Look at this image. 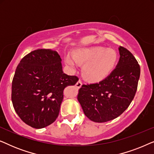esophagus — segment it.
<instances>
[{
	"label": "esophagus",
	"mask_w": 154,
	"mask_h": 154,
	"mask_svg": "<svg viewBox=\"0 0 154 154\" xmlns=\"http://www.w3.org/2000/svg\"><path fill=\"white\" fill-rule=\"evenodd\" d=\"M75 86H76V88H80L81 87V86H82V82H81V80H79V81L77 82L76 84H75Z\"/></svg>",
	"instance_id": "1"
}]
</instances>
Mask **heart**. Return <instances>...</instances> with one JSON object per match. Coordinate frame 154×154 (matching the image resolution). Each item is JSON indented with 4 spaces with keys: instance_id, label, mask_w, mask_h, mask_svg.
<instances>
[{
    "instance_id": "1",
    "label": "heart",
    "mask_w": 154,
    "mask_h": 154,
    "mask_svg": "<svg viewBox=\"0 0 154 154\" xmlns=\"http://www.w3.org/2000/svg\"><path fill=\"white\" fill-rule=\"evenodd\" d=\"M72 57L68 55L65 62L73 71L76 70L78 63L83 64L82 75L90 83L104 81L114 70L118 62L117 52L104 47H90L79 49Z\"/></svg>"
}]
</instances>
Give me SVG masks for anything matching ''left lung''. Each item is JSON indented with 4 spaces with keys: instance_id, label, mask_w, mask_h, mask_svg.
<instances>
[{
    "instance_id": "8db88e82",
    "label": "left lung",
    "mask_w": 154,
    "mask_h": 154,
    "mask_svg": "<svg viewBox=\"0 0 154 154\" xmlns=\"http://www.w3.org/2000/svg\"><path fill=\"white\" fill-rule=\"evenodd\" d=\"M120 59L109 76L97 83L83 85L78 100L92 121L104 123L121 115L134 99L140 66L129 50L120 46Z\"/></svg>"
}]
</instances>
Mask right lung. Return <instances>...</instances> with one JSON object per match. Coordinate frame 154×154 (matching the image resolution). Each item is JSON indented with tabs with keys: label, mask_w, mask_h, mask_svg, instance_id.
Segmentation results:
<instances>
[{
	"label": "right lung",
	"mask_w": 154,
	"mask_h": 154,
	"mask_svg": "<svg viewBox=\"0 0 154 154\" xmlns=\"http://www.w3.org/2000/svg\"><path fill=\"white\" fill-rule=\"evenodd\" d=\"M57 52L38 49L26 54L17 67L12 83V102L23 122L33 128L55 121L64 98L63 91L79 78L62 71Z\"/></svg>",
	"instance_id": "obj_1"
}]
</instances>
